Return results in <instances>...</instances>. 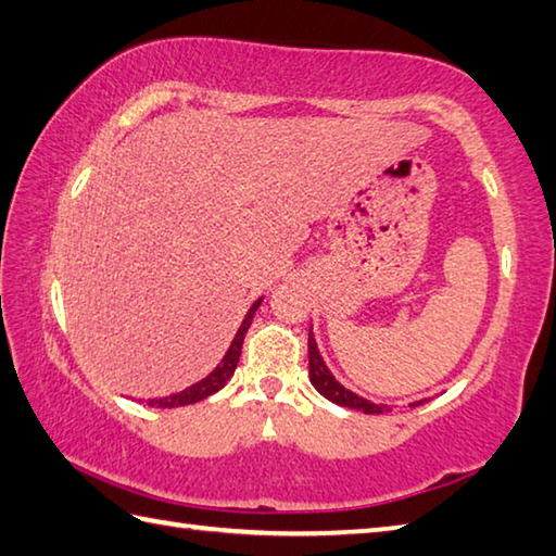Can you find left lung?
<instances>
[{
  "mask_svg": "<svg viewBox=\"0 0 556 556\" xmlns=\"http://www.w3.org/2000/svg\"><path fill=\"white\" fill-rule=\"evenodd\" d=\"M308 368H311V382H313V387L325 399L334 401V404L346 406V408H356V410H363V413H384V410H389L387 406L372 404V401L349 392L346 387H341L334 380V375L327 370V365H325V361L320 356V351H317L313 332H308ZM413 406H418V404H413Z\"/></svg>",
  "mask_w": 556,
  "mask_h": 556,
  "instance_id": "1",
  "label": "left lung"
}]
</instances>
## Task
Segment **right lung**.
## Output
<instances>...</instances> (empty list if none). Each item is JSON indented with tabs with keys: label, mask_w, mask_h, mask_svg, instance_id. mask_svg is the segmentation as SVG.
<instances>
[{
	"label": "right lung",
	"mask_w": 556,
	"mask_h": 556,
	"mask_svg": "<svg viewBox=\"0 0 556 556\" xmlns=\"http://www.w3.org/2000/svg\"><path fill=\"white\" fill-rule=\"evenodd\" d=\"M260 303H263V299H257V301L251 305V311H248L245 320L241 323L239 332H236V337H233V341H231V346H229V351H227V356L222 358V363L217 365L215 370H212V372L205 377V380L195 382L193 387L184 389V392H179V394L162 396V399H150L148 404H150V406H157V408L188 406V404H195V401H203V399H207L210 394L219 392V389L231 380V375H233V370H236V365H239L241 346H243V337H245V332H248V327H251V323H253V315H255V311L260 308Z\"/></svg>",
	"instance_id": "1"
}]
</instances>
